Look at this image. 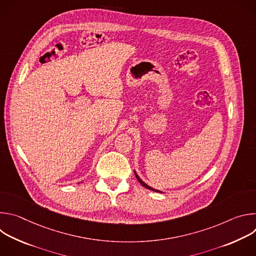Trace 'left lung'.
Segmentation results:
<instances>
[{
	"mask_svg": "<svg viewBox=\"0 0 256 256\" xmlns=\"http://www.w3.org/2000/svg\"><path fill=\"white\" fill-rule=\"evenodd\" d=\"M134 174H136V179H138V180L140 181V184H142V186L144 188H148V190H153V192H159V190H154V188H150L149 186H147V184H144V181H142V179H140V177L138 176V174H136V172H134Z\"/></svg>",
	"mask_w": 256,
	"mask_h": 256,
	"instance_id": "8db88e82",
	"label": "left lung"
}]
</instances>
